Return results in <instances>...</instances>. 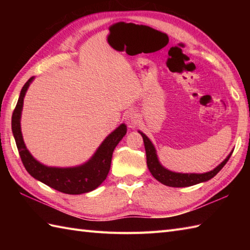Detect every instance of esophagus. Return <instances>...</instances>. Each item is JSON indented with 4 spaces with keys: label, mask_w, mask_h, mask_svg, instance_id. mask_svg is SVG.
I'll use <instances>...</instances> for the list:
<instances>
[{
    "label": "esophagus",
    "mask_w": 250,
    "mask_h": 250,
    "mask_svg": "<svg viewBox=\"0 0 250 250\" xmlns=\"http://www.w3.org/2000/svg\"><path fill=\"white\" fill-rule=\"evenodd\" d=\"M125 119V122H126V125H128L129 128L134 129L136 125L139 124V121H140V114L137 113V110L131 109L128 111V113H126Z\"/></svg>",
    "instance_id": "34e87169"
}]
</instances>
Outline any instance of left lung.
Instances as JSON below:
<instances>
[{"mask_svg": "<svg viewBox=\"0 0 250 250\" xmlns=\"http://www.w3.org/2000/svg\"><path fill=\"white\" fill-rule=\"evenodd\" d=\"M140 134L143 136V141H144V145H145V150H146V159H147V167L149 168L150 173L152 174V176L155 177L158 182H160L161 184L168 186V187H189V186H193L200 183H204L207 182L213 178L215 175H217L220 169L226 166V163L229 160L232 152H230V155L228 156L224 161H222L218 167H215L213 171L206 172L203 174H183V173H175L169 171V169L164 167L162 164L159 162V159L156 152V148L152 145L151 141L148 139V137L143 133V132L139 131Z\"/></svg>", "mask_w": 250, "mask_h": 250, "instance_id": "left-lung-1", "label": "left lung"}]
</instances>
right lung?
Returning a JSON list of instances; mask_svg holds the SVG:
<instances>
[{
    "mask_svg": "<svg viewBox=\"0 0 250 250\" xmlns=\"http://www.w3.org/2000/svg\"><path fill=\"white\" fill-rule=\"evenodd\" d=\"M34 77H31L21 89L18 102L12 117L13 134L25 169L32 177L63 193L82 194L97 189L107 177L114 149L122 140V137L125 135L126 125L122 124L111 132L100 145L92 158L82 166L74 167H46L34 159L30 151L26 149L22 133H21L20 118L23 107V99Z\"/></svg>",
    "mask_w": 250,
    "mask_h": 250,
    "instance_id": "add662e5",
    "label": "right lung"
}]
</instances>
